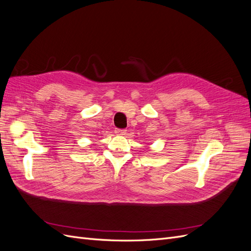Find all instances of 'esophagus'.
I'll return each instance as SVG.
<instances>
[{
    "label": "esophagus",
    "mask_w": 251,
    "mask_h": 251,
    "mask_svg": "<svg viewBox=\"0 0 251 251\" xmlns=\"http://www.w3.org/2000/svg\"><path fill=\"white\" fill-rule=\"evenodd\" d=\"M115 133H116L117 135H125V134L126 133V130H120V128H116Z\"/></svg>",
    "instance_id": "34e87169"
}]
</instances>
